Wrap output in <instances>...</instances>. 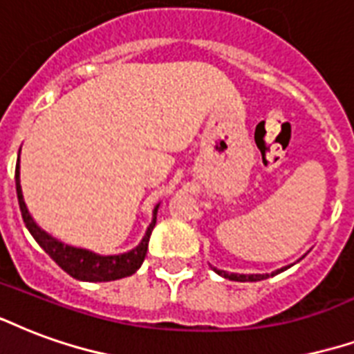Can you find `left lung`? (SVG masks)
Here are the masks:
<instances>
[{
	"label": "left lung",
	"mask_w": 354,
	"mask_h": 354,
	"mask_svg": "<svg viewBox=\"0 0 354 354\" xmlns=\"http://www.w3.org/2000/svg\"><path fill=\"white\" fill-rule=\"evenodd\" d=\"M216 270V268H214ZM219 276L227 277V279H232V281H261V279H266V276H261V274H251V276H243V274H229V272L216 270Z\"/></svg>",
	"instance_id": "8db88e82"
}]
</instances>
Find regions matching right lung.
Returning a JSON list of instances; mask_svg holds the SVG:
<instances>
[{
	"instance_id": "1",
	"label": "right lung",
	"mask_w": 354,
	"mask_h": 354,
	"mask_svg": "<svg viewBox=\"0 0 354 354\" xmlns=\"http://www.w3.org/2000/svg\"><path fill=\"white\" fill-rule=\"evenodd\" d=\"M15 180H17V195L18 204H20V212H22L24 223L31 232V236L35 238V242L43 248L54 263L65 270L69 276L80 281H114V279H122L140 268V264L144 263L146 251H148V242H150V234L153 227H156L157 219V208L153 210V221L146 230V236L142 238V242L138 243L137 248L129 253L124 255H111V257H101L95 255L91 251L77 250L71 248L65 243L57 242L56 238H52L50 234H46L44 230L37 227V223L31 219L30 212L26 208L22 197V187H20V153H18L17 170H15Z\"/></svg>"
}]
</instances>
